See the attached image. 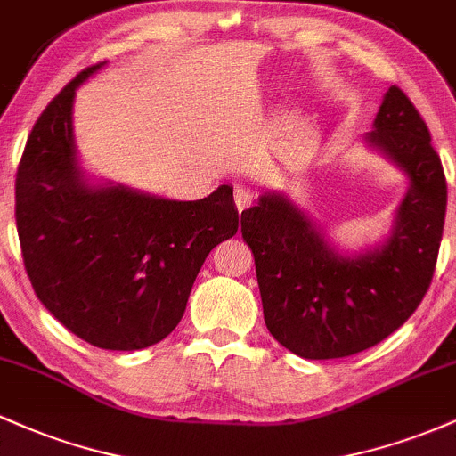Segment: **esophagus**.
Instances as JSON below:
<instances>
[{
    "label": "esophagus",
    "instance_id": "34e87169",
    "mask_svg": "<svg viewBox=\"0 0 456 456\" xmlns=\"http://www.w3.org/2000/svg\"><path fill=\"white\" fill-rule=\"evenodd\" d=\"M233 201H235V208H238V212H242V210H246V208L253 206L255 195L246 186H235Z\"/></svg>",
    "mask_w": 456,
    "mask_h": 456
}]
</instances>
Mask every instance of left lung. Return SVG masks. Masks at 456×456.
Wrapping results in <instances>:
<instances>
[{"label":"left lung","mask_w":456,"mask_h":456,"mask_svg":"<svg viewBox=\"0 0 456 456\" xmlns=\"http://www.w3.org/2000/svg\"><path fill=\"white\" fill-rule=\"evenodd\" d=\"M364 141L407 175L384 242L338 253L322 224L282 192H264L242 212L265 326L306 360L345 358L384 341L416 311L436 272L446 177L425 119L396 86Z\"/></svg>","instance_id":"8db88e82"}]
</instances>
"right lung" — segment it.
<instances>
[{
	"mask_svg": "<svg viewBox=\"0 0 456 456\" xmlns=\"http://www.w3.org/2000/svg\"><path fill=\"white\" fill-rule=\"evenodd\" d=\"M96 64L34 124L17 171L25 270L46 311L94 347L134 352L174 332L203 261L238 232L233 188L175 201L81 169L72 104Z\"/></svg>",
	"mask_w": 456,
	"mask_h": 456,
	"instance_id": "1",
	"label": "right lung"
}]
</instances>
